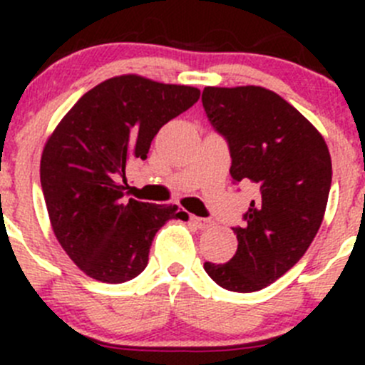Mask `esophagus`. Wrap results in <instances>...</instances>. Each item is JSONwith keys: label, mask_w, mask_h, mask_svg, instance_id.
<instances>
[{"label": "esophagus", "mask_w": 365, "mask_h": 365, "mask_svg": "<svg viewBox=\"0 0 365 365\" xmlns=\"http://www.w3.org/2000/svg\"><path fill=\"white\" fill-rule=\"evenodd\" d=\"M190 222L197 227V230H210L213 226L212 220L205 219V217H190Z\"/></svg>", "instance_id": "obj_1"}]
</instances>
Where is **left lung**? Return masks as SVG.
I'll use <instances>...</instances> for the list:
<instances>
[{
	"instance_id": "1",
	"label": "left lung",
	"mask_w": 365,
	"mask_h": 365,
	"mask_svg": "<svg viewBox=\"0 0 365 365\" xmlns=\"http://www.w3.org/2000/svg\"><path fill=\"white\" fill-rule=\"evenodd\" d=\"M201 101L230 146L233 180L256 190L245 224L233 227L235 256L206 261L205 270L224 289L259 292L304 256L322 226L332 183L329 148L304 114L267 88L208 86Z\"/></svg>"
}]
</instances>
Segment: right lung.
<instances>
[{
    "mask_svg": "<svg viewBox=\"0 0 365 365\" xmlns=\"http://www.w3.org/2000/svg\"><path fill=\"white\" fill-rule=\"evenodd\" d=\"M201 91L127 73L84 93L47 139L40 183L51 226L91 279L130 281L148 264L157 231L189 215L176 205L125 197V168L145 160L162 125L192 108Z\"/></svg>",
    "mask_w": 365,
    "mask_h": 365,
    "instance_id": "obj_1",
    "label": "right lung"
}]
</instances>
